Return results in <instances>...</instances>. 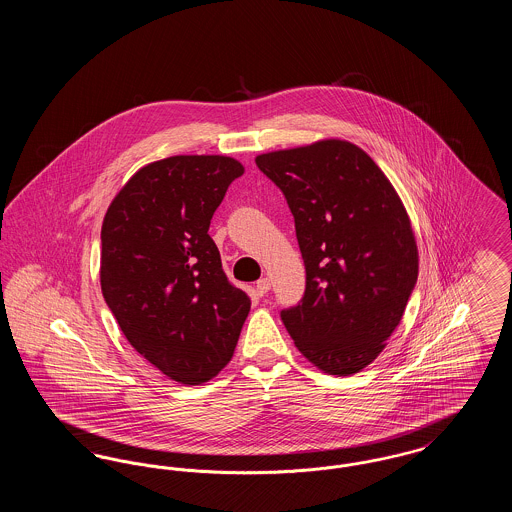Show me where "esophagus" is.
<instances>
[{
	"instance_id": "esophagus-1",
	"label": "esophagus",
	"mask_w": 512,
	"mask_h": 512,
	"mask_svg": "<svg viewBox=\"0 0 512 512\" xmlns=\"http://www.w3.org/2000/svg\"><path fill=\"white\" fill-rule=\"evenodd\" d=\"M255 290L259 295H265L270 290V280L268 278H261L257 284H255Z\"/></svg>"
}]
</instances>
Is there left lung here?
<instances>
[{"label":"left lung","mask_w":512,"mask_h":512,"mask_svg":"<svg viewBox=\"0 0 512 512\" xmlns=\"http://www.w3.org/2000/svg\"><path fill=\"white\" fill-rule=\"evenodd\" d=\"M255 163L286 195L307 272L305 295L282 322L322 372L355 374L384 351L416 284L418 249L403 201L345 140L270 151Z\"/></svg>","instance_id":"left-lung-1"}]
</instances>
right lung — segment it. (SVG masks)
I'll return each mask as SVG.
<instances>
[{
  "instance_id": "add662e5",
  "label": "right lung",
  "mask_w": 512,
  "mask_h": 512,
  "mask_svg": "<svg viewBox=\"0 0 512 512\" xmlns=\"http://www.w3.org/2000/svg\"><path fill=\"white\" fill-rule=\"evenodd\" d=\"M244 165L226 155H174L136 172L101 226L99 280L130 345L184 386L230 363L247 293L228 282L211 219Z\"/></svg>"
}]
</instances>
